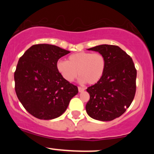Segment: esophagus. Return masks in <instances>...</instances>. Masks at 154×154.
<instances>
[{"label": "esophagus", "instance_id": "34e87169", "mask_svg": "<svg viewBox=\"0 0 154 154\" xmlns=\"http://www.w3.org/2000/svg\"><path fill=\"white\" fill-rule=\"evenodd\" d=\"M78 91H79V92H82L85 91V88H82V87H78Z\"/></svg>", "mask_w": 154, "mask_h": 154}]
</instances>
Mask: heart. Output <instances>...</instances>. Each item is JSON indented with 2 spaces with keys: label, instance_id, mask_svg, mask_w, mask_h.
<instances>
[{
  "label": "heart",
  "instance_id": "heart-1",
  "mask_svg": "<svg viewBox=\"0 0 154 154\" xmlns=\"http://www.w3.org/2000/svg\"><path fill=\"white\" fill-rule=\"evenodd\" d=\"M106 68V59L100 53L81 51L68 56L66 61L60 60L56 69L67 82H72L78 75L81 82L94 85L101 79Z\"/></svg>",
  "mask_w": 154,
  "mask_h": 154
}]
</instances>
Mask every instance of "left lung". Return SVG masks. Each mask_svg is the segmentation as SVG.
I'll return each mask as SVG.
<instances>
[{
    "label": "left lung",
    "instance_id": "1",
    "mask_svg": "<svg viewBox=\"0 0 154 154\" xmlns=\"http://www.w3.org/2000/svg\"><path fill=\"white\" fill-rule=\"evenodd\" d=\"M106 57V68L101 79L88 87L86 111L93 119L111 121L131 105L136 92L137 70L132 58L117 45H100L88 48Z\"/></svg>",
    "mask_w": 154,
    "mask_h": 154
}]
</instances>
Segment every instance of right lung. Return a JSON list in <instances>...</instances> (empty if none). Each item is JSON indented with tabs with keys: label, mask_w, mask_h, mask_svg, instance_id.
<instances>
[{
	"label": "right lung",
	"mask_w": 154,
	"mask_h": 154,
	"mask_svg": "<svg viewBox=\"0 0 154 154\" xmlns=\"http://www.w3.org/2000/svg\"><path fill=\"white\" fill-rule=\"evenodd\" d=\"M70 53L49 44H37L19 59L14 72L15 91L29 114L40 119L59 117L78 93L75 85L60 75L56 63Z\"/></svg>",
	"instance_id": "1"
}]
</instances>
